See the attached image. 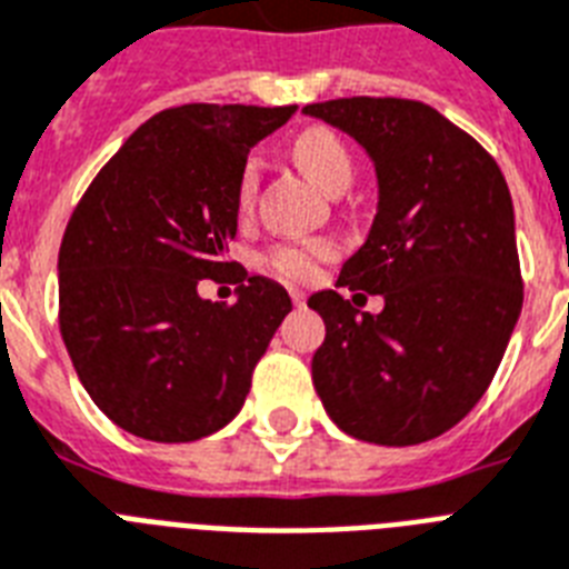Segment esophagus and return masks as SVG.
Instances as JSON below:
<instances>
[{
	"mask_svg": "<svg viewBox=\"0 0 569 569\" xmlns=\"http://www.w3.org/2000/svg\"><path fill=\"white\" fill-rule=\"evenodd\" d=\"M290 299H293V306L297 308L306 306V293H302V290H290Z\"/></svg>",
	"mask_w": 569,
	"mask_h": 569,
	"instance_id": "34e87169",
	"label": "esophagus"
}]
</instances>
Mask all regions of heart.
<instances>
[{
    "mask_svg": "<svg viewBox=\"0 0 569 569\" xmlns=\"http://www.w3.org/2000/svg\"><path fill=\"white\" fill-rule=\"evenodd\" d=\"M293 158L302 167L308 179L317 184L326 193H335L338 188H349L352 181V158H349L347 147L340 143V138L329 129H308L302 131L297 140H293ZM258 181V161H247L243 172H240L238 184V199L240 206H249L252 202V193H256ZM331 256L329 240H306V243H288V247H279L270 252V267L279 276L290 281H306L317 272V263L326 261Z\"/></svg>",
    "mask_w": 569,
    "mask_h": 569,
    "instance_id": "1",
    "label": "heart"
}]
</instances>
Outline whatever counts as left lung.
Wrapping results in <instances>:
<instances>
[{"label":"left lung","instance_id":"8db88e82","mask_svg":"<svg viewBox=\"0 0 569 569\" xmlns=\"http://www.w3.org/2000/svg\"><path fill=\"white\" fill-rule=\"evenodd\" d=\"M302 113L349 134L372 161L376 217L338 288L385 299L381 313L358 311L338 290L308 299L326 322L313 388L352 438L426 443L479 402L520 317L506 176L467 131L413 99H331Z\"/></svg>","mask_w":569,"mask_h":569}]
</instances>
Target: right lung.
Here are the masks:
<instances>
[{
    "label": "right lung",
    "mask_w": 569,
    "mask_h": 569,
    "mask_svg": "<svg viewBox=\"0 0 569 569\" xmlns=\"http://www.w3.org/2000/svg\"><path fill=\"white\" fill-rule=\"evenodd\" d=\"M293 113L297 104L156 113L72 211L58 252L61 338L90 399L129 435L188 443L243 408L293 308L288 290L249 276L226 306L197 288L229 267L249 149Z\"/></svg>",
    "instance_id": "right-lung-1"
}]
</instances>
